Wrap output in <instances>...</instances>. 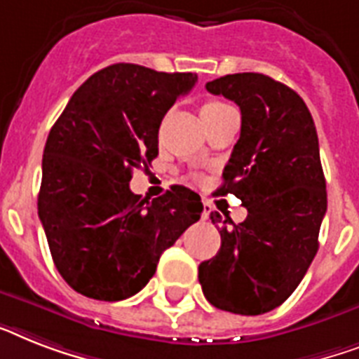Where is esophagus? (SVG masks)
Here are the masks:
<instances>
[{"label":"esophagus","mask_w":359,"mask_h":359,"mask_svg":"<svg viewBox=\"0 0 359 359\" xmlns=\"http://www.w3.org/2000/svg\"><path fill=\"white\" fill-rule=\"evenodd\" d=\"M210 212H212V205H210V201H203V219H208Z\"/></svg>","instance_id":"esophagus-1"}]
</instances>
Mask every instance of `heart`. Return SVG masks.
Listing matches in <instances>:
<instances>
[{"instance_id":"1","label":"heart","mask_w":359,"mask_h":359,"mask_svg":"<svg viewBox=\"0 0 359 359\" xmlns=\"http://www.w3.org/2000/svg\"><path fill=\"white\" fill-rule=\"evenodd\" d=\"M230 109L229 104L223 103V101H208V103L203 104V109H201V116H210V114H217L223 112V110Z\"/></svg>"}]
</instances>
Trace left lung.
I'll use <instances>...</instances> for the list:
<instances>
[{
    "instance_id": "left-lung-1",
    "label": "left lung",
    "mask_w": 359,
    "mask_h": 359,
    "mask_svg": "<svg viewBox=\"0 0 359 359\" xmlns=\"http://www.w3.org/2000/svg\"><path fill=\"white\" fill-rule=\"evenodd\" d=\"M206 90L241 110L217 194L241 199L247 219L236 225L210 214L221 225V249L199 265V282L215 308L260 316L297 290L319 249L326 180L316 123L295 90L264 74L225 75Z\"/></svg>"
}]
</instances>
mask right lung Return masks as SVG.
<instances>
[{
	"label": "right lung",
	"mask_w": 359,
	"mask_h": 359,
	"mask_svg": "<svg viewBox=\"0 0 359 359\" xmlns=\"http://www.w3.org/2000/svg\"><path fill=\"white\" fill-rule=\"evenodd\" d=\"M195 74L112 64L84 81L49 130L38 217L58 273L77 293L123 301L156 271L160 256L199 221L201 197L173 186L142 199L134 168L158 154V129Z\"/></svg>",
	"instance_id": "1"
}]
</instances>
